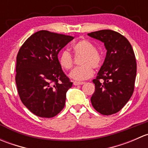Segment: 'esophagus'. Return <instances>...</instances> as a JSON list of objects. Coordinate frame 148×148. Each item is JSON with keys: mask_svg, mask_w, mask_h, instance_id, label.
Segmentation results:
<instances>
[{"mask_svg": "<svg viewBox=\"0 0 148 148\" xmlns=\"http://www.w3.org/2000/svg\"><path fill=\"white\" fill-rule=\"evenodd\" d=\"M84 82H74V85H75V86H78V85H82V84H84Z\"/></svg>", "mask_w": 148, "mask_h": 148, "instance_id": "obj_1", "label": "esophagus"}]
</instances>
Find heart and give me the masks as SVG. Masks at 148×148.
<instances>
[{"label": "heart", "mask_w": 148, "mask_h": 148, "mask_svg": "<svg viewBox=\"0 0 148 148\" xmlns=\"http://www.w3.org/2000/svg\"><path fill=\"white\" fill-rule=\"evenodd\" d=\"M74 50L77 56H82L79 62L81 66L74 69L69 77L76 81L87 79L93 75V69H97L102 64V57L99 52L95 50V46L87 40H81L74 45ZM59 62L61 66L66 70L72 67L73 58L68 51L61 52L59 56Z\"/></svg>", "instance_id": "b5f03b06"}]
</instances>
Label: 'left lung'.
<instances>
[{
  "label": "left lung",
  "mask_w": 148,
  "mask_h": 148,
  "mask_svg": "<svg viewBox=\"0 0 148 148\" xmlns=\"http://www.w3.org/2000/svg\"><path fill=\"white\" fill-rule=\"evenodd\" d=\"M87 35L104 43L107 50L104 63L92 81L95 91L91 102L100 114H115L133 93L137 73L133 49L125 36L112 30H101Z\"/></svg>",
  "instance_id": "1"
}]
</instances>
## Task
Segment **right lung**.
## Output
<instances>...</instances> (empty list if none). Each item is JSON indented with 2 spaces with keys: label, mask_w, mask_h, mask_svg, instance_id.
Instances as JSON below:
<instances>
[{
  "label": "right lung",
  "mask_w": 148,
  "mask_h": 148,
  "mask_svg": "<svg viewBox=\"0 0 148 148\" xmlns=\"http://www.w3.org/2000/svg\"><path fill=\"white\" fill-rule=\"evenodd\" d=\"M74 37L39 31L22 45L16 57V83L23 104L35 115L51 118L65 105L73 82L65 75L58 53Z\"/></svg>",
  "instance_id": "add662e5"
}]
</instances>
